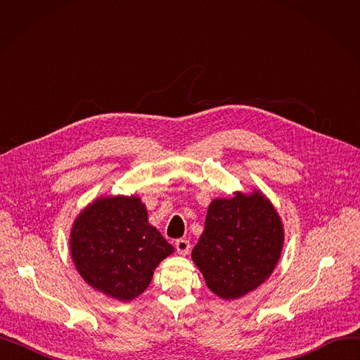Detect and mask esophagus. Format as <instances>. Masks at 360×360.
Wrapping results in <instances>:
<instances>
[{"mask_svg": "<svg viewBox=\"0 0 360 360\" xmlns=\"http://www.w3.org/2000/svg\"><path fill=\"white\" fill-rule=\"evenodd\" d=\"M175 248H176L178 254L186 255L188 252H190V248H191L190 240H186V239H178V240L175 242Z\"/></svg>", "mask_w": 360, "mask_h": 360, "instance_id": "obj_1", "label": "esophagus"}]
</instances>
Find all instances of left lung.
Instances as JSON below:
<instances>
[{
    "instance_id": "obj_1",
    "label": "left lung",
    "mask_w": 360,
    "mask_h": 360,
    "mask_svg": "<svg viewBox=\"0 0 360 360\" xmlns=\"http://www.w3.org/2000/svg\"><path fill=\"white\" fill-rule=\"evenodd\" d=\"M283 226L261 193L212 201L193 259L207 286L223 299L257 289L273 273L283 248Z\"/></svg>"
}]
</instances>
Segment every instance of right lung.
<instances>
[{
  "label": "right lung",
  "mask_w": 360,
  "mask_h": 360,
  "mask_svg": "<svg viewBox=\"0 0 360 360\" xmlns=\"http://www.w3.org/2000/svg\"><path fill=\"white\" fill-rule=\"evenodd\" d=\"M70 248L86 283L118 300H131L150 285L158 264L174 247L147 221L137 197L93 201L75 219Z\"/></svg>",
  "instance_id": "right-lung-1"
}]
</instances>
